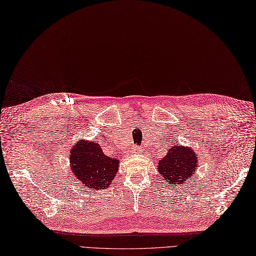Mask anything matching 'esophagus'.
<instances>
[{"mask_svg":"<svg viewBox=\"0 0 256 256\" xmlns=\"http://www.w3.org/2000/svg\"><path fill=\"white\" fill-rule=\"evenodd\" d=\"M134 150H138V148H134Z\"/></svg>","mask_w":256,"mask_h":256,"instance_id":"1","label":"esophagus"}]
</instances>
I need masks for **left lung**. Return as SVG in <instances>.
Returning a JSON list of instances; mask_svg holds the SVG:
<instances>
[{
	"instance_id": "8db88e82",
	"label": "left lung",
	"mask_w": 256,
	"mask_h": 256,
	"mask_svg": "<svg viewBox=\"0 0 256 256\" xmlns=\"http://www.w3.org/2000/svg\"><path fill=\"white\" fill-rule=\"evenodd\" d=\"M158 172L170 186L186 184L197 169V155L192 150L176 144L158 162Z\"/></svg>"
}]
</instances>
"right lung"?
<instances>
[{"label":"right lung","instance_id":"1","mask_svg":"<svg viewBox=\"0 0 256 256\" xmlns=\"http://www.w3.org/2000/svg\"><path fill=\"white\" fill-rule=\"evenodd\" d=\"M74 176L92 190H103L113 182L118 160L108 157L100 145L92 141L78 142L70 155Z\"/></svg>","mask_w":256,"mask_h":256}]
</instances>
